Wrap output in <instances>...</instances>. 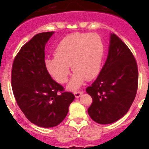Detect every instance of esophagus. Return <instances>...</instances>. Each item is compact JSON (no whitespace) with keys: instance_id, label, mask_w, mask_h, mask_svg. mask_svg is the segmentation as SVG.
Listing matches in <instances>:
<instances>
[{"instance_id":"obj_1","label":"esophagus","mask_w":149,"mask_h":149,"mask_svg":"<svg viewBox=\"0 0 149 149\" xmlns=\"http://www.w3.org/2000/svg\"><path fill=\"white\" fill-rule=\"evenodd\" d=\"M83 93H84V92H83V91H74V95L77 98L79 97H80V96H81Z\"/></svg>"}]
</instances>
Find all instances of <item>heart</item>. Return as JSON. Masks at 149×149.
Returning <instances> with one entry per match:
<instances>
[{
  "label": "heart",
  "instance_id": "1",
  "mask_svg": "<svg viewBox=\"0 0 149 149\" xmlns=\"http://www.w3.org/2000/svg\"><path fill=\"white\" fill-rule=\"evenodd\" d=\"M104 44L96 33H77L65 36L56 49V56L45 59V67L59 84L67 81L70 65L74 71L69 87H79L85 79L91 80L100 71Z\"/></svg>",
  "mask_w": 149,
  "mask_h": 149
}]
</instances>
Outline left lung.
<instances>
[{
	"instance_id": "8db88e82",
	"label": "left lung",
	"mask_w": 149,
	"mask_h": 149,
	"mask_svg": "<svg viewBox=\"0 0 149 149\" xmlns=\"http://www.w3.org/2000/svg\"><path fill=\"white\" fill-rule=\"evenodd\" d=\"M139 70L135 58L126 44L111 34L108 56L99 76L86 93L93 100L90 117L100 125L117 121L125 115L138 90Z\"/></svg>"
}]
</instances>
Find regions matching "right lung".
Masks as SVG:
<instances>
[{"mask_svg": "<svg viewBox=\"0 0 149 149\" xmlns=\"http://www.w3.org/2000/svg\"><path fill=\"white\" fill-rule=\"evenodd\" d=\"M53 33L37 34L25 43L15 56L11 70L17 105L29 121L42 127L59 125L75 98L52 78L45 67V46Z\"/></svg>", "mask_w": 149, "mask_h": 149, "instance_id": "1", "label": "right lung"}]
</instances>
